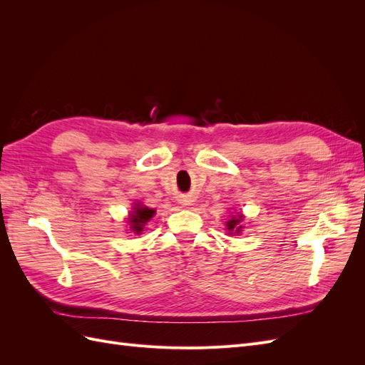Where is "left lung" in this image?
Instances as JSON below:
<instances>
[{"label":"left lung","mask_w":365,"mask_h":365,"mask_svg":"<svg viewBox=\"0 0 365 365\" xmlns=\"http://www.w3.org/2000/svg\"><path fill=\"white\" fill-rule=\"evenodd\" d=\"M244 215L242 213H233L230 216V219L227 220L225 222V225H227V231H228V235H239L240 231H242V228H244V225H242V222H244Z\"/></svg>","instance_id":"1"}]
</instances>
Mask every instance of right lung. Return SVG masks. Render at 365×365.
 I'll return each mask as SVG.
<instances>
[{"instance_id": "obj_1", "label": "right lung", "mask_w": 365, "mask_h": 365, "mask_svg": "<svg viewBox=\"0 0 365 365\" xmlns=\"http://www.w3.org/2000/svg\"><path fill=\"white\" fill-rule=\"evenodd\" d=\"M153 215H155V210H152L140 202L134 204V208H132V212L129 213V217H128V224L132 233L140 235L143 228H145V225L153 217Z\"/></svg>"}]
</instances>
